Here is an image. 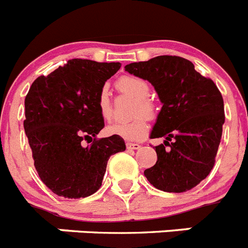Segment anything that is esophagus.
I'll return each instance as SVG.
<instances>
[{
    "instance_id": "obj_1",
    "label": "esophagus",
    "mask_w": 248,
    "mask_h": 248,
    "mask_svg": "<svg viewBox=\"0 0 248 248\" xmlns=\"http://www.w3.org/2000/svg\"><path fill=\"white\" fill-rule=\"evenodd\" d=\"M126 148L130 149V150H138V149H140V145L137 143H126Z\"/></svg>"
}]
</instances>
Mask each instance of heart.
<instances>
[{
    "instance_id": "heart-1",
    "label": "heart",
    "mask_w": 248,
    "mask_h": 248,
    "mask_svg": "<svg viewBox=\"0 0 248 248\" xmlns=\"http://www.w3.org/2000/svg\"><path fill=\"white\" fill-rule=\"evenodd\" d=\"M117 87L120 92L126 93L131 97L138 99V104L135 107L134 114L140 115L130 122H115L107 128V133L114 137H120L125 140H141L149 130L148 120L141 114L146 117L154 115V105L148 99L150 95V87L148 82L141 78L133 76L122 77L117 83ZM97 108L100 117L104 120H109L111 118V102L110 94L108 87H103L98 93Z\"/></svg>"
}]
</instances>
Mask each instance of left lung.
<instances>
[{"mask_svg": "<svg viewBox=\"0 0 248 248\" xmlns=\"http://www.w3.org/2000/svg\"><path fill=\"white\" fill-rule=\"evenodd\" d=\"M125 71L151 83L163 104L150 138L165 140L155 146L157 161L144 175L161 191L191 190L215 165L225 123L220 91L181 57H155Z\"/></svg>", "mask_w": 248, "mask_h": 248, "instance_id": "left-lung-1", "label": "left lung"}]
</instances>
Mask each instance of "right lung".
Wrapping results in <instances>:
<instances>
[{
  "label": "right lung",
  "instance_id": "obj_1",
  "mask_svg": "<svg viewBox=\"0 0 248 248\" xmlns=\"http://www.w3.org/2000/svg\"><path fill=\"white\" fill-rule=\"evenodd\" d=\"M119 68L120 63L76 58L31 85L23 126L34 168L58 196L80 199L98 191L109 157L125 150L120 137L95 140L104 128L98 93ZM83 140L93 143L84 147Z\"/></svg>",
  "mask_w": 248,
  "mask_h": 248
}]
</instances>
